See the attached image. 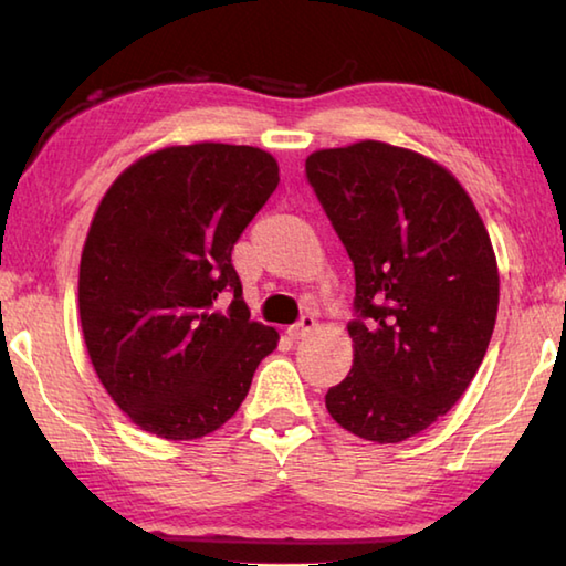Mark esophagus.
I'll return each mask as SVG.
<instances>
[{"mask_svg": "<svg viewBox=\"0 0 566 566\" xmlns=\"http://www.w3.org/2000/svg\"><path fill=\"white\" fill-rule=\"evenodd\" d=\"M314 329H317V319H314V314H304L300 322L292 324V327H290V337L292 339H302V337H306V334L314 332Z\"/></svg>", "mask_w": 566, "mask_h": 566, "instance_id": "1", "label": "esophagus"}]
</instances>
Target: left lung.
<instances>
[{"label":"left lung","mask_w":566,"mask_h":566,"mask_svg":"<svg viewBox=\"0 0 566 566\" xmlns=\"http://www.w3.org/2000/svg\"><path fill=\"white\" fill-rule=\"evenodd\" d=\"M304 167L357 282L354 364L324 401L347 432L405 442L457 405L490 347L492 239L452 171L419 151L364 139Z\"/></svg>","instance_id":"left-lung-1"}]
</instances>
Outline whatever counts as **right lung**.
<instances>
[{"mask_svg":"<svg viewBox=\"0 0 566 566\" xmlns=\"http://www.w3.org/2000/svg\"><path fill=\"white\" fill-rule=\"evenodd\" d=\"M276 185L270 151L199 142L137 159L102 197L80 264L84 344L114 405L145 432L171 442L214 432L276 349V329L249 319L232 266Z\"/></svg>","mask_w":566,"mask_h":566,"instance_id":"obj_1","label":"right lung"}]
</instances>
